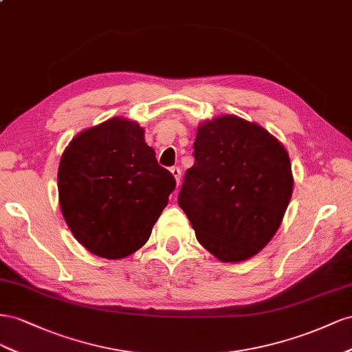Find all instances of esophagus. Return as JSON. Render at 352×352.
<instances>
[{"label":"esophagus","mask_w":352,"mask_h":352,"mask_svg":"<svg viewBox=\"0 0 352 352\" xmlns=\"http://www.w3.org/2000/svg\"><path fill=\"white\" fill-rule=\"evenodd\" d=\"M170 174L174 175V178H175V183H177V184H179V178H182V169L177 168V166L170 168Z\"/></svg>","instance_id":"34e87169"}]
</instances>
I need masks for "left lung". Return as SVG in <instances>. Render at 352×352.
I'll return each mask as SVG.
<instances>
[{
  "instance_id": "left-lung-1",
  "label": "left lung",
  "mask_w": 352,
  "mask_h": 352,
  "mask_svg": "<svg viewBox=\"0 0 352 352\" xmlns=\"http://www.w3.org/2000/svg\"><path fill=\"white\" fill-rule=\"evenodd\" d=\"M195 165L178 205L197 242L221 263L255 256L274 237L294 192L287 150L265 128L236 115L199 124Z\"/></svg>"
}]
</instances>
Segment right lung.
<instances>
[{
	"instance_id": "right-lung-1",
	"label": "right lung",
	"mask_w": 352,
	"mask_h": 352,
	"mask_svg": "<svg viewBox=\"0 0 352 352\" xmlns=\"http://www.w3.org/2000/svg\"><path fill=\"white\" fill-rule=\"evenodd\" d=\"M57 188L78 242L100 258L122 259L148 240L175 179L157 165L144 128L115 116L72 138L60 159Z\"/></svg>"
}]
</instances>
